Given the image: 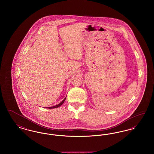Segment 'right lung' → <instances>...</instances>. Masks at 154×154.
I'll use <instances>...</instances> for the list:
<instances>
[{"mask_svg": "<svg viewBox=\"0 0 154 154\" xmlns=\"http://www.w3.org/2000/svg\"><path fill=\"white\" fill-rule=\"evenodd\" d=\"M65 99H66V98H65L62 102H61L59 104H58V105H57V106H53V107H46V108H48V109H55V108H57V107H58L59 106H60L64 103Z\"/></svg>", "mask_w": 154, "mask_h": 154, "instance_id": "obj_1", "label": "right lung"}]
</instances>
